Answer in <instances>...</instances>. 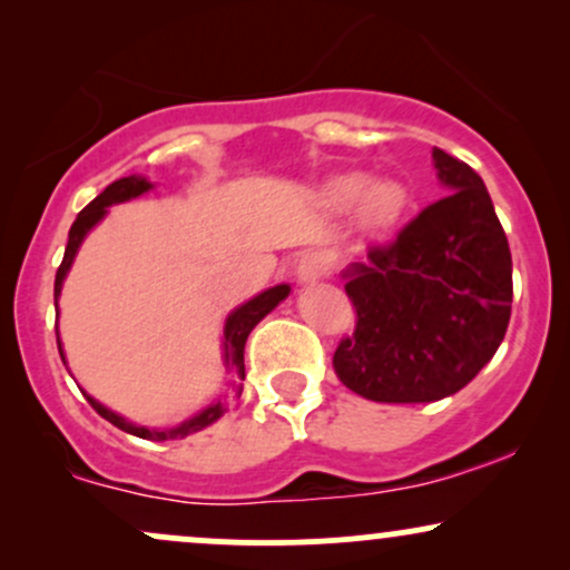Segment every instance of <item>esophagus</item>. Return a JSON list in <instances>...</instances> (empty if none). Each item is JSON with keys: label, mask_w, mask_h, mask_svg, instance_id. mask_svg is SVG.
<instances>
[{"label": "esophagus", "mask_w": 570, "mask_h": 570, "mask_svg": "<svg viewBox=\"0 0 570 570\" xmlns=\"http://www.w3.org/2000/svg\"><path fill=\"white\" fill-rule=\"evenodd\" d=\"M326 273H330V259L318 252L305 254L297 263L299 284H316V281H322L326 276Z\"/></svg>", "instance_id": "34e87169"}]
</instances>
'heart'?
<instances>
[{"label":"heart","instance_id":"heart-1","mask_svg":"<svg viewBox=\"0 0 570 570\" xmlns=\"http://www.w3.org/2000/svg\"><path fill=\"white\" fill-rule=\"evenodd\" d=\"M326 206L335 212H348L353 208L356 222L364 230H389L394 227L402 214L407 212V187L394 176H364V174H343L326 181L324 187Z\"/></svg>","mask_w":570,"mask_h":570}]
</instances>
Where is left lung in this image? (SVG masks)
Here are the masks:
<instances>
[{"mask_svg":"<svg viewBox=\"0 0 570 570\" xmlns=\"http://www.w3.org/2000/svg\"><path fill=\"white\" fill-rule=\"evenodd\" d=\"M448 187L396 235L343 271L356 330L340 340L337 377L389 404L436 402L493 358L512 316V254L485 181L431 149Z\"/></svg>","mask_w":570,"mask_h":570,"instance_id":"left-lung-1","label":"left lung"}]
</instances>
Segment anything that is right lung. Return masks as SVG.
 Returning <instances> with one entry per match:
<instances>
[{
  "label": "right lung",
  "mask_w": 570,
  "mask_h": 570,
  "mask_svg": "<svg viewBox=\"0 0 570 570\" xmlns=\"http://www.w3.org/2000/svg\"><path fill=\"white\" fill-rule=\"evenodd\" d=\"M153 189V181L147 179V176H122V179H117L104 189L98 198H94L88 203V206L82 208L80 214H77L75 225H71L69 230V244H67V252H63V263L58 267L56 273V318L61 316V311H58V297H61V289H63V278L69 276L71 271V263H75L77 252H80L85 235H88L94 227L107 217L109 206H115V203H126V200H134L139 198V195L149 193ZM292 286L289 284H278V286H271V289L259 292L257 297H252L248 303L238 305L235 311L227 316L225 322V337H222V358H225V367L227 372H233V383L230 389L238 391L240 389V381H244V348H246V340L252 335V330L257 326L267 313L273 311L278 303H284L286 297H289ZM56 335H58V326H56ZM58 351H61V358L63 364H67V356H63V345H61V337H58ZM88 396V394H85ZM88 402L94 404V410L98 412L101 417H107L109 423H115L117 429L128 431V434L134 436H141V440H153V442H166V440H185L187 434H195V431L212 426L214 421H219L222 415H225V402H214L208 404L206 410L195 412L193 417H187V421H181L179 426L174 429H147V426H139V423L128 421V417L117 415L115 410L104 407L101 402H96L94 396H88Z\"/></svg>",
  "instance_id": "right-lung-1"
}]
</instances>
